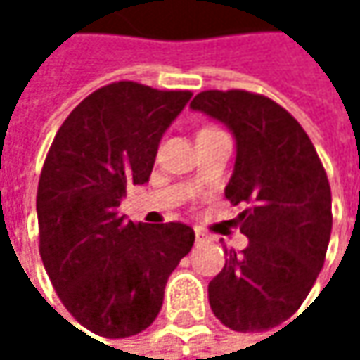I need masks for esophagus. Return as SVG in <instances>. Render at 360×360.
<instances>
[{
  "label": "esophagus",
  "mask_w": 360,
  "mask_h": 360,
  "mask_svg": "<svg viewBox=\"0 0 360 360\" xmlns=\"http://www.w3.org/2000/svg\"><path fill=\"white\" fill-rule=\"evenodd\" d=\"M195 240H198V242H204V240H208V236H206L202 229H195Z\"/></svg>",
  "instance_id": "obj_1"
}]
</instances>
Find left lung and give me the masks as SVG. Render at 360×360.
I'll return each mask as SVG.
<instances>
[{
	"mask_svg": "<svg viewBox=\"0 0 360 360\" xmlns=\"http://www.w3.org/2000/svg\"><path fill=\"white\" fill-rule=\"evenodd\" d=\"M191 108L225 122L238 143L225 198L248 248L229 250L208 283L214 317L233 331H264L309 296L331 236V189L300 122L271 98L242 89L202 91ZM288 327V325H285Z\"/></svg>",
	"mask_w": 360,
	"mask_h": 360,
	"instance_id": "8db88e82",
	"label": "left lung"
}]
</instances>
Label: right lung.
Listing matches in <instances>:
<instances>
[{
    "mask_svg": "<svg viewBox=\"0 0 360 360\" xmlns=\"http://www.w3.org/2000/svg\"><path fill=\"white\" fill-rule=\"evenodd\" d=\"M189 98L191 91L110 83L68 114L43 162V266L66 311L102 338H129L154 323L169 275L193 246L189 225L118 214L127 185L150 179L158 143Z\"/></svg>",
    "mask_w": 360,
    "mask_h": 360,
    "instance_id": "right-lung-1",
    "label": "right lung"
}]
</instances>
